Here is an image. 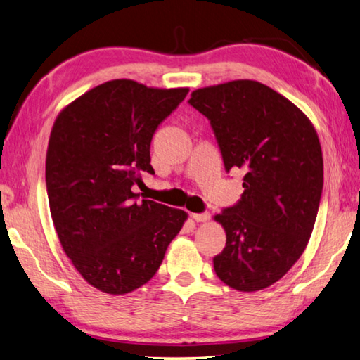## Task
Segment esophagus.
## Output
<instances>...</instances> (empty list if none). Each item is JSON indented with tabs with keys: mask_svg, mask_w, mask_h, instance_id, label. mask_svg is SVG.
I'll list each match as a JSON object with an SVG mask.
<instances>
[{
	"mask_svg": "<svg viewBox=\"0 0 360 360\" xmlns=\"http://www.w3.org/2000/svg\"><path fill=\"white\" fill-rule=\"evenodd\" d=\"M193 219L195 222H205L210 219V213L208 212H203V213H193Z\"/></svg>",
	"mask_w": 360,
	"mask_h": 360,
	"instance_id": "1",
	"label": "esophagus"
}]
</instances>
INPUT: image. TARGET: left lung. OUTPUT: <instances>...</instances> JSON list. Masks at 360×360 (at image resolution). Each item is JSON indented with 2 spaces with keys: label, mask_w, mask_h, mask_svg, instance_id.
Listing matches in <instances>:
<instances>
[{
  "label": "left lung",
  "mask_w": 360,
  "mask_h": 360,
  "mask_svg": "<svg viewBox=\"0 0 360 360\" xmlns=\"http://www.w3.org/2000/svg\"><path fill=\"white\" fill-rule=\"evenodd\" d=\"M188 103L210 120L226 172H246L241 199L214 216L227 235L214 273L238 291L273 285L315 226L323 193L315 128L290 100L252 79L203 87Z\"/></svg>",
  "instance_id": "8db88e82"
}]
</instances>
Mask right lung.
<instances>
[{
    "mask_svg": "<svg viewBox=\"0 0 360 360\" xmlns=\"http://www.w3.org/2000/svg\"><path fill=\"white\" fill-rule=\"evenodd\" d=\"M188 92L112 79L54 122L45 165L54 229L78 273L105 293L150 281L186 219L183 210L141 200L133 188L141 172L155 175L152 138Z\"/></svg>",
    "mask_w": 360,
    "mask_h": 360,
    "instance_id": "right-lung-1",
    "label": "right lung"
}]
</instances>
